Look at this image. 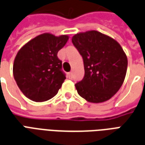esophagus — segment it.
I'll list each match as a JSON object with an SVG mask.
<instances>
[{
	"label": "esophagus",
	"instance_id": "1",
	"mask_svg": "<svg viewBox=\"0 0 145 145\" xmlns=\"http://www.w3.org/2000/svg\"><path fill=\"white\" fill-rule=\"evenodd\" d=\"M69 76L72 77V72H69Z\"/></svg>",
	"mask_w": 145,
	"mask_h": 145
}]
</instances>
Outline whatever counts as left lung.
Wrapping results in <instances>:
<instances>
[{"instance_id": "left-lung-1", "label": "left lung", "mask_w": 145, "mask_h": 145, "mask_svg": "<svg viewBox=\"0 0 145 145\" xmlns=\"http://www.w3.org/2000/svg\"><path fill=\"white\" fill-rule=\"evenodd\" d=\"M72 42L82 56L85 76L75 86L80 97L89 103L110 100L123 84L127 58L118 42L93 30L76 34Z\"/></svg>"}]
</instances>
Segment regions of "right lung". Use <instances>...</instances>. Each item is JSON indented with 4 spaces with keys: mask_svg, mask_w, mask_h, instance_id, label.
Instances as JSON below:
<instances>
[{
    "mask_svg": "<svg viewBox=\"0 0 145 145\" xmlns=\"http://www.w3.org/2000/svg\"><path fill=\"white\" fill-rule=\"evenodd\" d=\"M68 35L43 33L20 48L13 65L14 78L25 97L44 102L57 94L65 80L57 54L69 40Z\"/></svg>",
    "mask_w": 145,
    "mask_h": 145,
    "instance_id": "obj_1",
    "label": "right lung"
}]
</instances>
